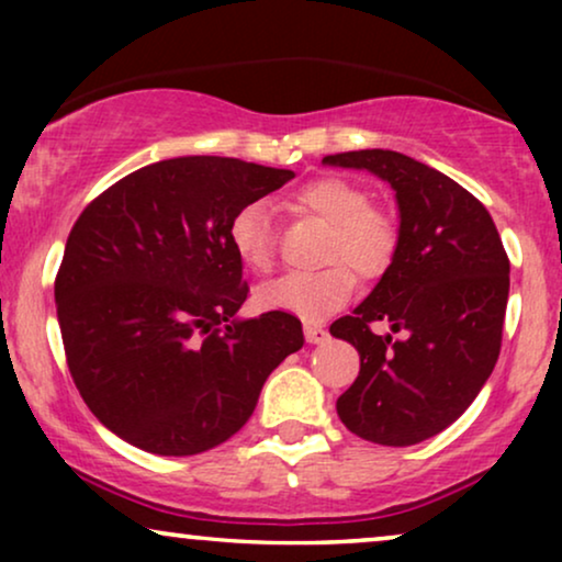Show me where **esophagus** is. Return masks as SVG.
I'll return each instance as SVG.
<instances>
[{"instance_id": "1", "label": "esophagus", "mask_w": 562, "mask_h": 562, "mask_svg": "<svg viewBox=\"0 0 562 562\" xmlns=\"http://www.w3.org/2000/svg\"><path fill=\"white\" fill-rule=\"evenodd\" d=\"M304 337H306V342L319 345V342H325L329 335H327V329H325V327L312 325V322H306V325H304Z\"/></svg>"}]
</instances>
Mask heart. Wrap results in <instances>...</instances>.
I'll return each mask as SVG.
<instances>
[{
	"label": "heart",
	"mask_w": 562,
	"mask_h": 562,
	"mask_svg": "<svg viewBox=\"0 0 562 562\" xmlns=\"http://www.w3.org/2000/svg\"><path fill=\"white\" fill-rule=\"evenodd\" d=\"M294 210L327 225L319 263L312 273H291L266 283L258 304L266 310L319 319L348 304L356 289V272L363 281H379L394 266L402 248V225L386 206L371 202V191L348 176H317L291 194ZM229 243L235 256L252 273H271L276 268V235L271 214L263 204H245L229 220Z\"/></svg>",
	"instance_id": "b5f03b06"
}]
</instances>
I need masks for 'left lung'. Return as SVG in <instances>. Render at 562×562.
<instances>
[{
  "label": "left lung",
  "mask_w": 562,
  "mask_h": 562,
  "mask_svg": "<svg viewBox=\"0 0 562 562\" xmlns=\"http://www.w3.org/2000/svg\"><path fill=\"white\" fill-rule=\"evenodd\" d=\"M368 168L396 191L402 248L379 286L329 333L360 356V373L337 414L368 442L406 448L463 414L502 350L509 256L486 206L450 176L396 150L322 158ZM391 324L402 338L375 336Z\"/></svg>",
  "instance_id": "1"
}]
</instances>
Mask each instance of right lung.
Instances as JSON below:
<instances>
[{
  "instance_id": "1",
  "label": "right lung",
  "mask_w": 562,
  "mask_h": 562,
  "mask_svg": "<svg viewBox=\"0 0 562 562\" xmlns=\"http://www.w3.org/2000/svg\"><path fill=\"white\" fill-rule=\"evenodd\" d=\"M294 171L187 156L112 183L79 214L56 276L66 363L94 417L135 448L196 456L229 440L304 345L291 312L248 299L229 220Z\"/></svg>"
}]
</instances>
